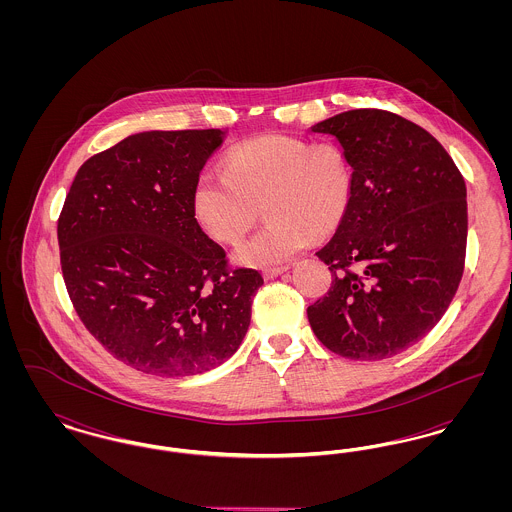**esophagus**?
<instances>
[{"mask_svg": "<svg viewBox=\"0 0 512 512\" xmlns=\"http://www.w3.org/2000/svg\"><path fill=\"white\" fill-rule=\"evenodd\" d=\"M290 267H276V268H267L265 272H263V276L267 278V280H272V278H276V276H280V274H284L286 270Z\"/></svg>", "mask_w": 512, "mask_h": 512, "instance_id": "esophagus-1", "label": "esophagus"}]
</instances>
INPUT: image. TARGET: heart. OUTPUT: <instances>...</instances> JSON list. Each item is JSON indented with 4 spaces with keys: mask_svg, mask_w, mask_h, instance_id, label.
Returning <instances> with one entry per match:
<instances>
[{
    "mask_svg": "<svg viewBox=\"0 0 512 512\" xmlns=\"http://www.w3.org/2000/svg\"><path fill=\"white\" fill-rule=\"evenodd\" d=\"M353 195V171L336 146L292 136H263L232 149L224 174L203 172L194 188L195 217L219 242L238 244L265 209L268 224L238 247L251 267L290 261L311 238L340 226Z\"/></svg>",
    "mask_w": 512,
    "mask_h": 512,
    "instance_id": "obj_1",
    "label": "heart"
}]
</instances>
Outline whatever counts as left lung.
I'll list each match as a JSON object with an SVG mask.
<instances>
[{
    "mask_svg": "<svg viewBox=\"0 0 512 512\" xmlns=\"http://www.w3.org/2000/svg\"><path fill=\"white\" fill-rule=\"evenodd\" d=\"M311 132L338 140L353 195L317 251L332 286L307 317L341 357L388 359L422 340L457 293L468 232L463 174L430 132L388 111H345Z\"/></svg>",
    "mask_w": 512,
    "mask_h": 512,
    "instance_id": "left-lung-1",
    "label": "left lung"
}]
</instances>
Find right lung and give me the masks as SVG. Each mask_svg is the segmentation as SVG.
Returning <instances> with one entry per match:
<instances>
[{
    "label": "right lung",
    "instance_id": "1",
    "mask_svg": "<svg viewBox=\"0 0 512 512\" xmlns=\"http://www.w3.org/2000/svg\"><path fill=\"white\" fill-rule=\"evenodd\" d=\"M224 132L151 130L90 157L57 222L65 286L88 332L122 363L190 376L230 359L263 286L232 268L195 219L194 188Z\"/></svg>",
    "mask_w": 512,
    "mask_h": 512
}]
</instances>
